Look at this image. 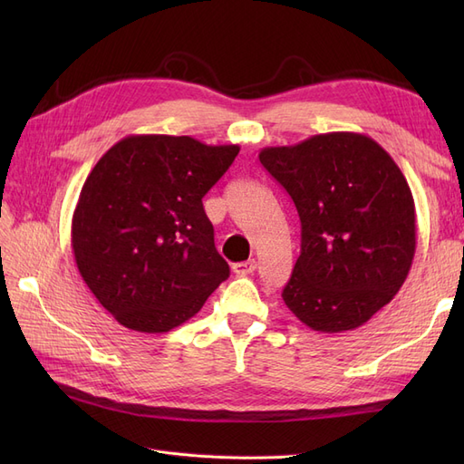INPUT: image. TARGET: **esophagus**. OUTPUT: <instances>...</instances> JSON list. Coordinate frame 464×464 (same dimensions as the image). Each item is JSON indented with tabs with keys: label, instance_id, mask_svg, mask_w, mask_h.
<instances>
[{
	"label": "esophagus",
	"instance_id": "1",
	"mask_svg": "<svg viewBox=\"0 0 464 464\" xmlns=\"http://www.w3.org/2000/svg\"><path fill=\"white\" fill-rule=\"evenodd\" d=\"M257 269V261L256 259H249V261H240V263H234L232 265V271L237 275V276H246V275H251Z\"/></svg>",
	"mask_w": 464,
	"mask_h": 464
}]
</instances>
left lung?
<instances>
[{
	"instance_id": "obj_1",
	"label": "left lung",
	"mask_w": 464,
	"mask_h": 464,
	"mask_svg": "<svg viewBox=\"0 0 464 464\" xmlns=\"http://www.w3.org/2000/svg\"><path fill=\"white\" fill-rule=\"evenodd\" d=\"M259 160L302 222L286 307L321 333L363 325L395 298L414 259L416 210L401 168L372 137L350 131L265 147Z\"/></svg>"
}]
</instances>
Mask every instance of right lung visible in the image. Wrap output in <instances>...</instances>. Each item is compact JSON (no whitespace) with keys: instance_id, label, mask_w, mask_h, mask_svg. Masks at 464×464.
<instances>
[{"instance_id":"obj_1","label":"right lung","mask_w":464,"mask_h":464,"mask_svg":"<svg viewBox=\"0 0 464 464\" xmlns=\"http://www.w3.org/2000/svg\"><path fill=\"white\" fill-rule=\"evenodd\" d=\"M237 152L188 135H130L91 170L72 247L82 280L123 327L170 331L228 278L203 198Z\"/></svg>"}]
</instances>
